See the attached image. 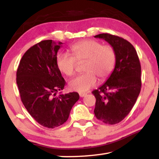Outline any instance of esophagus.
I'll return each mask as SVG.
<instances>
[{
    "label": "esophagus",
    "instance_id": "obj_1",
    "mask_svg": "<svg viewBox=\"0 0 159 159\" xmlns=\"http://www.w3.org/2000/svg\"><path fill=\"white\" fill-rule=\"evenodd\" d=\"M79 94H80V96L81 97V98H82V97L85 96V95H87V93H80Z\"/></svg>",
    "mask_w": 159,
    "mask_h": 159
}]
</instances>
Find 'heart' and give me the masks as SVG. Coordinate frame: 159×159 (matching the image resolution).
I'll list each match as a JSON object with an SVG mask.
<instances>
[{"instance_id":"heart-1","label":"heart","mask_w":159,"mask_h":159,"mask_svg":"<svg viewBox=\"0 0 159 159\" xmlns=\"http://www.w3.org/2000/svg\"><path fill=\"white\" fill-rule=\"evenodd\" d=\"M73 56L67 53H60L56 58V64L65 75L75 74L77 61H85L84 71L85 74L74 78L69 82L71 90L85 93L96 85L98 77L104 80L109 77L116 64V56L114 49L110 45H103L92 40H82L70 48Z\"/></svg>"}]
</instances>
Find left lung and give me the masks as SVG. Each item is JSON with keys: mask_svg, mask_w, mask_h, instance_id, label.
<instances>
[{"mask_svg": "<svg viewBox=\"0 0 159 159\" xmlns=\"http://www.w3.org/2000/svg\"><path fill=\"white\" fill-rule=\"evenodd\" d=\"M105 40L116 52L114 71L105 83L92 93L95 95L94 113L107 125L122 121L132 110L141 90V66L133 45L119 36L108 33L95 36Z\"/></svg>", "mask_w": 159, "mask_h": 159, "instance_id": "8db88e82", "label": "left lung"}]
</instances>
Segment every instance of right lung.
Listing matches in <instances>:
<instances>
[{
	"label": "right lung",
	"mask_w": 159,
	"mask_h": 159,
	"mask_svg": "<svg viewBox=\"0 0 159 159\" xmlns=\"http://www.w3.org/2000/svg\"><path fill=\"white\" fill-rule=\"evenodd\" d=\"M62 44L52 40L37 43L25 52L16 71V84L24 106L34 120L48 128L66 122L80 98L76 92L56 96L66 84L56 64Z\"/></svg>",
	"instance_id": "right-lung-1"
}]
</instances>
